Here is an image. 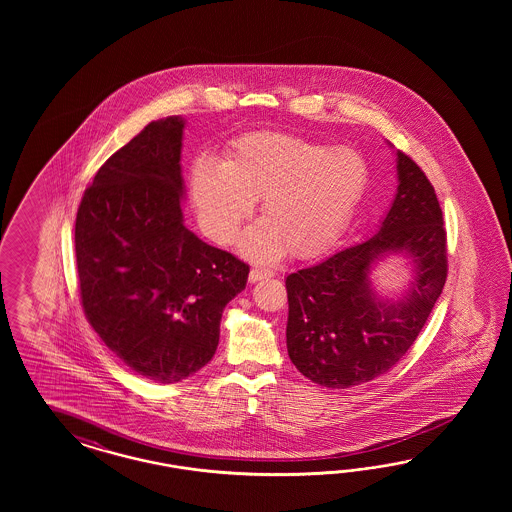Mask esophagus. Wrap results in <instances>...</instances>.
<instances>
[{"label":"esophagus","instance_id":"obj_1","mask_svg":"<svg viewBox=\"0 0 512 512\" xmlns=\"http://www.w3.org/2000/svg\"><path fill=\"white\" fill-rule=\"evenodd\" d=\"M274 272L268 270V268H251L249 272V281L255 283V281H261V279L272 278Z\"/></svg>","mask_w":512,"mask_h":512}]
</instances>
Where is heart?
Returning a JSON list of instances; mask_svg holds the SVG:
<instances>
[{
  "instance_id": "obj_1",
  "label": "heart",
  "mask_w": 512,
  "mask_h": 512,
  "mask_svg": "<svg viewBox=\"0 0 512 512\" xmlns=\"http://www.w3.org/2000/svg\"><path fill=\"white\" fill-rule=\"evenodd\" d=\"M370 182L364 155L285 133H249L221 167L201 161L191 174V202L217 244H233L253 201L263 221L242 238V253L259 263L287 251L310 257L328 248L355 216Z\"/></svg>"
}]
</instances>
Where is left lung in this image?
<instances>
[{"label":"left lung","mask_w":512,"mask_h":512,"mask_svg":"<svg viewBox=\"0 0 512 512\" xmlns=\"http://www.w3.org/2000/svg\"><path fill=\"white\" fill-rule=\"evenodd\" d=\"M398 189L377 233L285 279L287 351L296 370L328 388L388 372L417 340L447 279V233L434 186L396 152ZM400 254L412 279L400 297L379 296L372 270Z\"/></svg>","instance_id":"obj_1"}]
</instances>
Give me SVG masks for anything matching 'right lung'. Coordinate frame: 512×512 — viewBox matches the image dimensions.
<instances>
[{"label":"right lung","instance_id":"1","mask_svg":"<svg viewBox=\"0 0 512 512\" xmlns=\"http://www.w3.org/2000/svg\"><path fill=\"white\" fill-rule=\"evenodd\" d=\"M186 120L146 125L110 155L75 223L80 300L93 330L129 370L176 383L206 366L225 306L249 266L184 225Z\"/></svg>","mask_w":512,"mask_h":512}]
</instances>
